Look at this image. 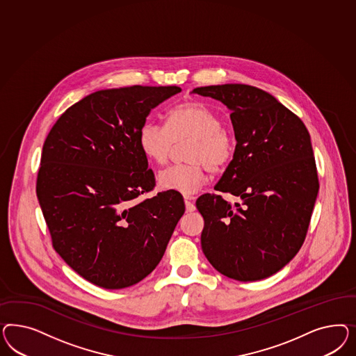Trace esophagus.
Instances as JSON below:
<instances>
[{
  "label": "esophagus",
  "mask_w": 356,
  "mask_h": 356,
  "mask_svg": "<svg viewBox=\"0 0 356 356\" xmlns=\"http://www.w3.org/2000/svg\"><path fill=\"white\" fill-rule=\"evenodd\" d=\"M193 200L194 197H192V195H185V197H184L185 209H186V211H188V213H193L194 210H195V206H194Z\"/></svg>",
  "instance_id": "esophagus-1"
}]
</instances>
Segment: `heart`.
I'll return each mask as SVG.
<instances>
[{"label": "heart", "mask_w": 356, "mask_h": 356, "mask_svg": "<svg viewBox=\"0 0 356 356\" xmlns=\"http://www.w3.org/2000/svg\"><path fill=\"white\" fill-rule=\"evenodd\" d=\"M185 140H189L184 152L188 162L161 172L158 183L165 191L193 194L205 185L206 168L220 172L231 163L236 140L222 127L216 112L198 102L171 108L165 116V127L146 122L138 134L140 150L159 165L167 164L175 145Z\"/></svg>", "instance_id": "b5f03b06"}]
</instances>
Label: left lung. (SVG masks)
<instances>
[{
  "label": "left lung",
  "mask_w": 356,
  "mask_h": 356,
  "mask_svg": "<svg viewBox=\"0 0 356 356\" xmlns=\"http://www.w3.org/2000/svg\"><path fill=\"white\" fill-rule=\"evenodd\" d=\"M193 92L231 109L236 149L216 191L202 194L201 247L220 274L241 282L265 280L291 261L307 236L318 193L311 136L302 120L269 92L228 83Z\"/></svg>",
  "instance_id": "8db88e82"
}]
</instances>
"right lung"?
I'll return each instance as SVG.
<instances>
[{
	"label": "right lung",
	"mask_w": 356,
	"mask_h": 356,
	"mask_svg": "<svg viewBox=\"0 0 356 356\" xmlns=\"http://www.w3.org/2000/svg\"><path fill=\"white\" fill-rule=\"evenodd\" d=\"M177 86L100 90L67 108L43 145L36 195L54 250L82 278L120 290L161 262L185 211L155 186L138 134L152 108Z\"/></svg>",
	"instance_id": "obj_1"
}]
</instances>
